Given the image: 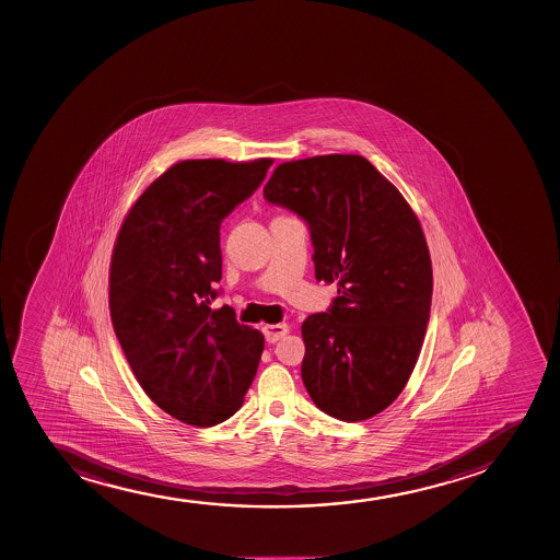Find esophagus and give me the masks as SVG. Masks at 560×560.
<instances>
[{"mask_svg": "<svg viewBox=\"0 0 560 560\" xmlns=\"http://www.w3.org/2000/svg\"><path fill=\"white\" fill-rule=\"evenodd\" d=\"M288 325H283V323H278V325H265L264 335L265 340L269 341V343H277L280 338L288 335Z\"/></svg>", "mask_w": 560, "mask_h": 560, "instance_id": "1", "label": "esophagus"}]
</instances>
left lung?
I'll list each match as a JSON object with an SVG mask.
<instances>
[{
  "mask_svg": "<svg viewBox=\"0 0 560 560\" xmlns=\"http://www.w3.org/2000/svg\"><path fill=\"white\" fill-rule=\"evenodd\" d=\"M264 198L304 220L315 280L338 285L327 312L303 323L310 398L338 420L372 418L404 390L430 322L422 228L398 188L359 154L280 164Z\"/></svg>",
  "mask_w": 560,
  "mask_h": 560,
  "instance_id": "obj_1",
  "label": "left lung"
}]
</instances>
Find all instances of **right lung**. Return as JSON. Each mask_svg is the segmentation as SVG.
I'll use <instances>...</instances> for the list:
<instances>
[{
    "instance_id": "right-lung-1",
    "label": "right lung",
    "mask_w": 560,
    "mask_h": 560,
    "mask_svg": "<svg viewBox=\"0 0 560 560\" xmlns=\"http://www.w3.org/2000/svg\"><path fill=\"white\" fill-rule=\"evenodd\" d=\"M272 161H185L149 185L122 222L109 267V314L136 380L185 424H220L243 406L264 335L222 295L220 224Z\"/></svg>"
}]
</instances>
